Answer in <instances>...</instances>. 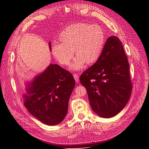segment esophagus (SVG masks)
I'll return each mask as SVG.
<instances>
[{
    "label": "esophagus",
    "mask_w": 149,
    "mask_h": 149,
    "mask_svg": "<svg viewBox=\"0 0 149 149\" xmlns=\"http://www.w3.org/2000/svg\"><path fill=\"white\" fill-rule=\"evenodd\" d=\"M73 77H74V79H75V80L76 83H79V75H78L77 74H74L73 75Z\"/></svg>",
    "instance_id": "34e87169"
}]
</instances>
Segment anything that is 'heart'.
<instances>
[{
    "label": "heart",
    "mask_w": 149,
    "mask_h": 149,
    "mask_svg": "<svg viewBox=\"0 0 149 149\" xmlns=\"http://www.w3.org/2000/svg\"><path fill=\"white\" fill-rule=\"evenodd\" d=\"M60 43L54 44L51 52L60 64L68 65L74 56H77L70 69L79 70L99 59L106 41L104 31L97 25L75 23L66 27L59 36Z\"/></svg>",
    "instance_id": "obj_1"
}]
</instances>
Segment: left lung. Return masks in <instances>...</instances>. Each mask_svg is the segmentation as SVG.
Here are the masks:
<instances>
[{"label":"left lung","instance_id":"obj_1","mask_svg":"<svg viewBox=\"0 0 149 149\" xmlns=\"http://www.w3.org/2000/svg\"><path fill=\"white\" fill-rule=\"evenodd\" d=\"M92 111L104 118L114 116L126 106L132 85L129 64L121 42L116 36L107 39L94 65L81 75Z\"/></svg>","mask_w":149,"mask_h":149}]
</instances>
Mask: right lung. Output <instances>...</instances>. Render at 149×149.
<instances>
[{"mask_svg": "<svg viewBox=\"0 0 149 149\" xmlns=\"http://www.w3.org/2000/svg\"><path fill=\"white\" fill-rule=\"evenodd\" d=\"M51 51V43L49 42ZM72 75L59 65L50 64L43 72L26 85L24 105L29 112L42 123L54 126L68 113V102L75 87Z\"/></svg>", "mask_w": 149, "mask_h": 149, "instance_id": "1", "label": "right lung"}]
</instances>
